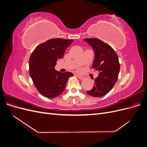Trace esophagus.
<instances>
[{"label":"esophagus","instance_id":"34e87169","mask_svg":"<svg viewBox=\"0 0 147 147\" xmlns=\"http://www.w3.org/2000/svg\"><path fill=\"white\" fill-rule=\"evenodd\" d=\"M75 75H76V76H77L79 79H80V80H83V79L84 78V77L82 76V75H78V74H75Z\"/></svg>","mask_w":147,"mask_h":147}]
</instances>
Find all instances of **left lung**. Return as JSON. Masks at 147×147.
Listing matches in <instances>:
<instances>
[{"mask_svg":"<svg viewBox=\"0 0 147 147\" xmlns=\"http://www.w3.org/2000/svg\"><path fill=\"white\" fill-rule=\"evenodd\" d=\"M84 41L93 49L95 56L92 67L99 72L94 86L86 92L92 97L103 96L112 90L118 80L120 70L118 57L112 47L98 38H85Z\"/></svg>","mask_w":147,"mask_h":147,"instance_id":"1","label":"left lung"}]
</instances>
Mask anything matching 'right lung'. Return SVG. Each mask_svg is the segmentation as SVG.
<instances>
[{
	"label": "right lung",
	"instance_id": "1",
	"mask_svg": "<svg viewBox=\"0 0 147 147\" xmlns=\"http://www.w3.org/2000/svg\"><path fill=\"white\" fill-rule=\"evenodd\" d=\"M73 40L53 38L40 44L31 54L29 61V75L38 91L48 98H55L64 90L69 77L74 74L62 73L55 67Z\"/></svg>",
	"mask_w": 147,
	"mask_h": 147
}]
</instances>
